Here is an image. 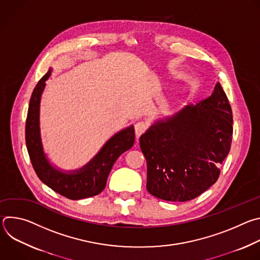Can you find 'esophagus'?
<instances>
[{"label": "esophagus", "instance_id": "obj_1", "mask_svg": "<svg viewBox=\"0 0 260 260\" xmlns=\"http://www.w3.org/2000/svg\"><path fill=\"white\" fill-rule=\"evenodd\" d=\"M146 129H147V124L143 121H139L135 124V133L137 137H140L142 134H144Z\"/></svg>", "mask_w": 260, "mask_h": 260}]
</instances>
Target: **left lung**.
<instances>
[{
	"mask_svg": "<svg viewBox=\"0 0 260 260\" xmlns=\"http://www.w3.org/2000/svg\"><path fill=\"white\" fill-rule=\"evenodd\" d=\"M232 139V107L217 82L209 98L156 121L140 137L147 190L170 202L201 196L217 181Z\"/></svg>",
	"mask_w": 260,
	"mask_h": 260,
	"instance_id": "left-lung-1",
	"label": "left lung"
}]
</instances>
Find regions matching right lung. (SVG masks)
<instances>
[{"label": "right lung", "instance_id": "1", "mask_svg": "<svg viewBox=\"0 0 260 260\" xmlns=\"http://www.w3.org/2000/svg\"><path fill=\"white\" fill-rule=\"evenodd\" d=\"M51 69L37 83L31 93L25 122V143L32 168L49 188L69 200H81L101 193L116 159L133 147L135 129L131 125L109 139L100 152L83 168L70 173L52 167L47 159L40 136V101Z\"/></svg>", "mask_w": 260, "mask_h": 260}]
</instances>
